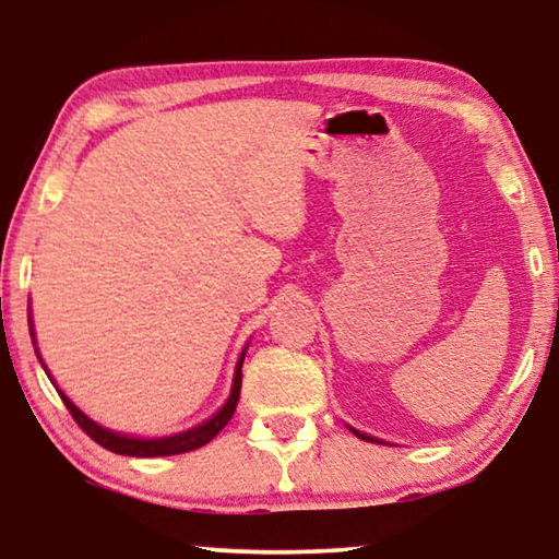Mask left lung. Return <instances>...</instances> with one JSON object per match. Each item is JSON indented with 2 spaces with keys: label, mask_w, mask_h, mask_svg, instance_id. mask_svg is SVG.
I'll use <instances>...</instances> for the list:
<instances>
[{
  "label": "left lung",
  "mask_w": 559,
  "mask_h": 559,
  "mask_svg": "<svg viewBox=\"0 0 559 559\" xmlns=\"http://www.w3.org/2000/svg\"><path fill=\"white\" fill-rule=\"evenodd\" d=\"M356 432V430H354ZM358 435V438H361V440H369V442H379V440H373V438H369V435H364V432H356Z\"/></svg>",
  "instance_id": "8db88e82"
}]
</instances>
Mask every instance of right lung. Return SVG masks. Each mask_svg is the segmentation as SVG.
<instances>
[{
	"label": "right lung",
	"instance_id": "1",
	"mask_svg": "<svg viewBox=\"0 0 559 559\" xmlns=\"http://www.w3.org/2000/svg\"><path fill=\"white\" fill-rule=\"evenodd\" d=\"M241 364H243V356L239 358V364H236V373H234V389H231V396H228V402L221 407V412H216L209 423L193 427V430L188 432H180V435H173V438H159V440H136V438H124V435H117V432H109L104 430L102 425L91 423V419L83 415V412L75 407V404L68 400L63 392L60 394V400L71 412V417L75 419V425L81 427L83 432L88 435L91 440L98 442V445L111 450V453H119V455H134V457H155V455H180V453H190V450H198L203 448L205 442H211L216 435L224 430L228 425V419L234 417V409H236V402H239V392H241Z\"/></svg>",
	"mask_w": 559,
	"mask_h": 559
}]
</instances>
